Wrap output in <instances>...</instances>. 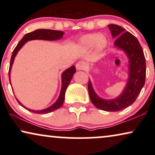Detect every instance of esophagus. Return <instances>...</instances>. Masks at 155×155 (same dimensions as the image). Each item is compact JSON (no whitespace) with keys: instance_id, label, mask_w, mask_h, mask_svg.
Masks as SVG:
<instances>
[{"instance_id":"34e87169","label":"esophagus","mask_w":155,"mask_h":155,"mask_svg":"<svg viewBox=\"0 0 155 155\" xmlns=\"http://www.w3.org/2000/svg\"><path fill=\"white\" fill-rule=\"evenodd\" d=\"M76 67L78 70H85L87 68V65L84 61H80L76 64Z\"/></svg>"}]
</instances>
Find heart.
Instances as JSON below:
<instances>
[{
  "instance_id": "heart-1",
  "label": "heart",
  "mask_w": 155,
  "mask_h": 155,
  "mask_svg": "<svg viewBox=\"0 0 155 155\" xmlns=\"http://www.w3.org/2000/svg\"><path fill=\"white\" fill-rule=\"evenodd\" d=\"M81 44L87 47H94L96 45L98 49H103L106 46L107 40L104 36H99L98 34L92 33L86 35L81 39Z\"/></svg>"
}]
</instances>
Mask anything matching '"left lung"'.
<instances>
[{
	"label": "left lung",
	"mask_w": 155,
	"mask_h": 155,
	"mask_svg": "<svg viewBox=\"0 0 155 155\" xmlns=\"http://www.w3.org/2000/svg\"><path fill=\"white\" fill-rule=\"evenodd\" d=\"M108 28L112 36L116 38L115 46L124 50L129 58L128 82L123 94L113 100L106 101L99 98L94 92L90 80L88 89L91 101L96 108L112 112L123 110L135 101L145 83L146 61L141 45L133 35L117 25L110 24Z\"/></svg>",
	"instance_id": "1"
}]
</instances>
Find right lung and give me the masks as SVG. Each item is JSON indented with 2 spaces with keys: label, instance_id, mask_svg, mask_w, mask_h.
I'll use <instances>...</instances> for the list:
<instances>
[{
  "label": "right lung",
  "instance_id": "1",
  "mask_svg": "<svg viewBox=\"0 0 155 155\" xmlns=\"http://www.w3.org/2000/svg\"><path fill=\"white\" fill-rule=\"evenodd\" d=\"M64 32L59 30H47V29H40V30H36L33 31L32 32H29L28 34H26L23 38L21 39V40L18 42L17 46L15 47V48L14 49L12 54L11 59H10V67H9V71H8V76H9V80L10 83V70H11L12 65H13L14 59L17 54L18 51L20 50V49L23 46L24 44L28 41L32 40H56L61 39L62 38ZM76 72V68L74 66L73 67L69 68V69L66 70L63 72L62 75H61V93L59 95V98L57 99L56 102L52 106H51L49 108H47L45 110H33L31 109H28L25 108V107L22 106L19 101L18 100V102L19 103L20 105H21L22 106H23L25 108L28 109L29 111L32 112L34 113H38V114H46V113H51L54 110H56L57 109L60 108V107L63 105L64 101V97H65V92L66 90L69 86V84L71 81V80L73 77L74 73Z\"/></svg>",
  "mask_w": 155,
  "mask_h": 155
}]
</instances>
